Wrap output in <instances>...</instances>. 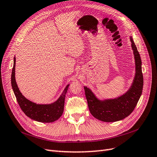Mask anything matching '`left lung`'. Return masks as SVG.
Here are the masks:
<instances>
[{
    "mask_svg": "<svg viewBox=\"0 0 157 157\" xmlns=\"http://www.w3.org/2000/svg\"><path fill=\"white\" fill-rule=\"evenodd\" d=\"M135 55L136 74L131 88L126 94L117 99L105 101L98 100L87 87H84L89 111L94 117L105 122H113L126 118L133 111L142 92L144 79L142 72V61L133 41L130 37Z\"/></svg>",
    "mask_w": 157,
    "mask_h": 157,
    "instance_id": "obj_1",
    "label": "left lung"
}]
</instances>
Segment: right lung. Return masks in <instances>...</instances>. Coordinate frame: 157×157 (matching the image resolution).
<instances>
[{"label": "right lung", "instance_id": "obj_1", "mask_svg": "<svg viewBox=\"0 0 157 157\" xmlns=\"http://www.w3.org/2000/svg\"><path fill=\"white\" fill-rule=\"evenodd\" d=\"M15 57H14L13 67L11 72V83L15 96L22 111L32 120L39 122H53L59 119L62 115L65 105V95L68 88V85L64 90L62 95L57 101L50 105H38L27 100L22 96L15 82Z\"/></svg>", "mask_w": 157, "mask_h": 157}]
</instances>
